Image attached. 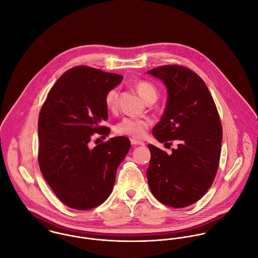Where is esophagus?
<instances>
[{
    "label": "esophagus",
    "mask_w": 258,
    "mask_h": 258,
    "mask_svg": "<svg viewBox=\"0 0 258 258\" xmlns=\"http://www.w3.org/2000/svg\"><path fill=\"white\" fill-rule=\"evenodd\" d=\"M131 144L133 146H138V145H144V143L142 141H139V140H135V139H131Z\"/></svg>",
    "instance_id": "esophagus-1"
}]
</instances>
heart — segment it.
Here are the masks:
<instances>
[{"label": "heart", "mask_w": 258, "mask_h": 258, "mask_svg": "<svg viewBox=\"0 0 258 258\" xmlns=\"http://www.w3.org/2000/svg\"><path fill=\"white\" fill-rule=\"evenodd\" d=\"M137 92L148 103L150 101H156L158 97V91L156 87L148 81H137L134 84ZM118 99V89L112 88L105 95V104L108 109H114L117 105ZM150 125V121L147 119L125 117L116 125V132L119 134L131 136L134 138H141L145 135V132Z\"/></svg>", "instance_id": "heart-1"}]
</instances>
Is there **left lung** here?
Returning <instances> with one entry per match:
<instances>
[{
    "label": "left lung",
    "instance_id": "1",
    "mask_svg": "<svg viewBox=\"0 0 258 258\" xmlns=\"http://www.w3.org/2000/svg\"><path fill=\"white\" fill-rule=\"evenodd\" d=\"M147 74L162 80L168 93L164 114L152 133L161 143L179 142L171 155L148 145V184L162 204L185 208L198 202L216 178L222 140L220 115L206 83L192 71L163 66Z\"/></svg>",
    "mask_w": 258,
    "mask_h": 258
}]
</instances>
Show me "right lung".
<instances>
[{"mask_svg": "<svg viewBox=\"0 0 258 258\" xmlns=\"http://www.w3.org/2000/svg\"><path fill=\"white\" fill-rule=\"evenodd\" d=\"M122 75L79 66L62 74L47 94L38 116V165L56 197L86 211L110 196L116 171L130 150L124 136L90 149L93 134L107 135L106 93Z\"/></svg>", "mask_w": 258, "mask_h": 258, "instance_id": "add662e5", "label": "right lung"}]
</instances>
